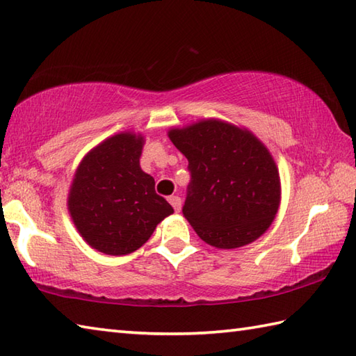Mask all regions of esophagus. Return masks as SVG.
<instances>
[{"label": "esophagus", "instance_id": "1", "mask_svg": "<svg viewBox=\"0 0 356 356\" xmlns=\"http://www.w3.org/2000/svg\"><path fill=\"white\" fill-rule=\"evenodd\" d=\"M168 202L172 205L174 210L180 211V207H182V199H180L179 196H170V197H168Z\"/></svg>", "mask_w": 356, "mask_h": 356}]
</instances>
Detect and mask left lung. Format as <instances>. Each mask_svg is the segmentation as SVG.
Listing matches in <instances>:
<instances>
[{"mask_svg":"<svg viewBox=\"0 0 356 356\" xmlns=\"http://www.w3.org/2000/svg\"><path fill=\"white\" fill-rule=\"evenodd\" d=\"M168 137L188 159L191 182L182 213L199 238L224 250L261 238L281 204L280 171L267 146L218 118L172 128Z\"/></svg>","mask_w":356,"mask_h":356,"instance_id":"1","label":"left lung"}]
</instances>
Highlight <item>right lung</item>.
<instances>
[{
	"instance_id": "right-lung-1",
	"label": "right lung",
	"mask_w": 356,
	"mask_h": 356,
	"mask_svg": "<svg viewBox=\"0 0 356 356\" xmlns=\"http://www.w3.org/2000/svg\"><path fill=\"white\" fill-rule=\"evenodd\" d=\"M142 134L118 132L99 143L76 166L67 210L76 232L97 252L123 256L140 248L172 207L140 168Z\"/></svg>"
}]
</instances>
